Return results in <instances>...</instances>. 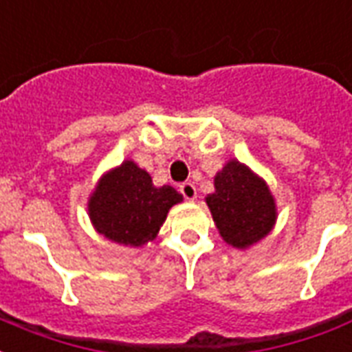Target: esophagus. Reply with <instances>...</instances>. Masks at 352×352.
Instances as JSON below:
<instances>
[{
  "instance_id": "obj_1",
  "label": "esophagus",
  "mask_w": 352,
  "mask_h": 352,
  "mask_svg": "<svg viewBox=\"0 0 352 352\" xmlns=\"http://www.w3.org/2000/svg\"><path fill=\"white\" fill-rule=\"evenodd\" d=\"M179 192L184 195L186 200H195V198H197V187H195V184H191V182H184V184L179 186Z\"/></svg>"
}]
</instances>
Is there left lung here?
<instances>
[{
    "instance_id": "left-lung-1",
    "label": "left lung",
    "mask_w": 352,
    "mask_h": 352,
    "mask_svg": "<svg viewBox=\"0 0 352 352\" xmlns=\"http://www.w3.org/2000/svg\"><path fill=\"white\" fill-rule=\"evenodd\" d=\"M206 204L221 237L236 248L269 236L276 223V204L265 179L237 160L217 173L215 192L206 197Z\"/></svg>"
}]
</instances>
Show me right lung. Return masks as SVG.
<instances>
[{
  "label": "right lung",
  "instance_id": "add662e5",
  "mask_svg": "<svg viewBox=\"0 0 352 352\" xmlns=\"http://www.w3.org/2000/svg\"><path fill=\"white\" fill-rule=\"evenodd\" d=\"M184 197L174 187H155L133 161L105 173L89 198V217L98 234L124 247H142L163 226L166 213Z\"/></svg>",
  "mask_w": 352,
  "mask_h": 352
}]
</instances>
